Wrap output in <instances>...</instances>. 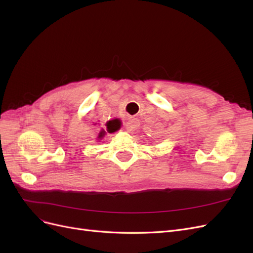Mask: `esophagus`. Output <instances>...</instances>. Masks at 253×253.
Returning a JSON list of instances; mask_svg holds the SVG:
<instances>
[{"label":"esophagus","instance_id":"obj_1","mask_svg":"<svg viewBox=\"0 0 253 253\" xmlns=\"http://www.w3.org/2000/svg\"><path fill=\"white\" fill-rule=\"evenodd\" d=\"M138 126H139L138 120L134 118V119H128L126 121L125 127H126L127 132H132V131H136L137 127H138Z\"/></svg>","mask_w":253,"mask_h":253}]
</instances>
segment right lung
<instances>
[{
	"label": "right lung",
	"mask_w": 253,
	"mask_h": 253,
	"mask_svg": "<svg viewBox=\"0 0 253 253\" xmlns=\"http://www.w3.org/2000/svg\"><path fill=\"white\" fill-rule=\"evenodd\" d=\"M106 127H108V126H106ZM108 128H109V127H108ZM109 131H111V133H113L112 131H114V128H113V127H110V128L108 129V132H109ZM104 135H105V131H104V129L102 128L101 131L99 132V134H98V137H97V138H98V139H102L103 137H104Z\"/></svg>",
	"instance_id": "right-lung-1"
}]
</instances>
